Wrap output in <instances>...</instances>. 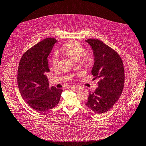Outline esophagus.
<instances>
[{"instance_id":"34e87169","label":"esophagus","mask_w":146,"mask_h":146,"mask_svg":"<svg viewBox=\"0 0 146 146\" xmlns=\"http://www.w3.org/2000/svg\"><path fill=\"white\" fill-rule=\"evenodd\" d=\"M72 88H73L75 90H79L82 89V87L80 86H78V85H74L72 86Z\"/></svg>"}]
</instances>
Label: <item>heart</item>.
Here are the masks:
<instances>
[{
  "mask_svg": "<svg viewBox=\"0 0 146 146\" xmlns=\"http://www.w3.org/2000/svg\"><path fill=\"white\" fill-rule=\"evenodd\" d=\"M61 51L63 54L70 56L74 60H79L82 64L90 66L93 61L92 55L88 52H84V48L80 44L74 40H69L66 42L61 48ZM50 62L53 67L58 66V57L56 54H54L50 59Z\"/></svg>",
  "mask_w": 146,
  "mask_h": 146,
  "instance_id": "1",
  "label": "heart"
}]
</instances>
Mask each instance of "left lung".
I'll use <instances>...</instances> for the list:
<instances>
[{"label":"left lung","mask_w":146,"mask_h":146,"mask_svg":"<svg viewBox=\"0 0 146 146\" xmlns=\"http://www.w3.org/2000/svg\"><path fill=\"white\" fill-rule=\"evenodd\" d=\"M85 41L94 53L92 74L95 79H100L98 88L90 93L85 104L95 113H106L116 103L122 92L125 82L123 62L117 52L100 40Z\"/></svg>","instance_id":"8db88e82"}]
</instances>
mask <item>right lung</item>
<instances>
[{
	"mask_svg": "<svg viewBox=\"0 0 146 146\" xmlns=\"http://www.w3.org/2000/svg\"><path fill=\"white\" fill-rule=\"evenodd\" d=\"M57 42L46 38L25 52L19 63L18 86L22 98L36 111L43 113L53 109L59 103L62 90L49 88L45 75L49 72L48 56Z\"/></svg>",
	"mask_w": 146,
	"mask_h": 146,
	"instance_id": "right-lung-1",
	"label": "right lung"
}]
</instances>
